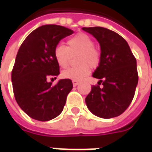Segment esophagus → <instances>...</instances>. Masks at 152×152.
Listing matches in <instances>:
<instances>
[{
    "label": "esophagus",
    "instance_id": "obj_1",
    "mask_svg": "<svg viewBox=\"0 0 152 152\" xmlns=\"http://www.w3.org/2000/svg\"><path fill=\"white\" fill-rule=\"evenodd\" d=\"M72 83H73V86H76L77 85H79L80 81H78V80H72Z\"/></svg>",
    "mask_w": 152,
    "mask_h": 152
}]
</instances>
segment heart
Listing matches in <instances>:
<instances>
[{
  "instance_id": "obj_1",
  "label": "heart",
  "mask_w": 152,
  "mask_h": 152,
  "mask_svg": "<svg viewBox=\"0 0 152 152\" xmlns=\"http://www.w3.org/2000/svg\"><path fill=\"white\" fill-rule=\"evenodd\" d=\"M77 54L76 63L79 66L64 70L61 72L63 78L82 80L89 74L91 67L96 68L101 62V51L94 46L93 40L84 33H79L68 39L66 46L58 45L54 49V57L61 68L66 67L71 56Z\"/></svg>"
}]
</instances>
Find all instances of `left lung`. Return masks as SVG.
<instances>
[{"label":"left lung","mask_w":152,"mask_h":152,"mask_svg":"<svg viewBox=\"0 0 152 152\" xmlns=\"http://www.w3.org/2000/svg\"><path fill=\"white\" fill-rule=\"evenodd\" d=\"M82 30L96 38L102 55L92 75L100 80L86 97V106L99 117L118 116L127 109L135 95L138 83L136 57L126 41L115 31L100 26Z\"/></svg>","instance_id":"left-lung-1"}]
</instances>
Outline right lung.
Instances as JSON below:
<instances>
[{
    "mask_svg": "<svg viewBox=\"0 0 152 152\" xmlns=\"http://www.w3.org/2000/svg\"><path fill=\"white\" fill-rule=\"evenodd\" d=\"M72 33L62 26H41L20 46L11 72L13 91L17 104L33 119L47 121L63 111L73 88L72 81L62 79L52 85L47 78L56 79L60 74L54 49L62 38Z\"/></svg>",
    "mask_w": 152,
    "mask_h": 152,
    "instance_id": "obj_1",
    "label": "right lung"
}]
</instances>
